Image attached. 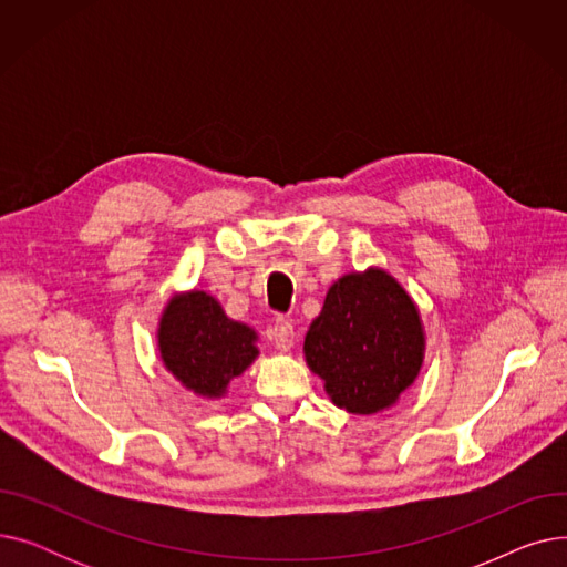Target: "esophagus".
<instances>
[{
  "label": "esophagus",
  "mask_w": 567,
  "mask_h": 567,
  "mask_svg": "<svg viewBox=\"0 0 567 567\" xmlns=\"http://www.w3.org/2000/svg\"><path fill=\"white\" fill-rule=\"evenodd\" d=\"M271 340L282 351L291 349V344H293V326L287 319L278 317L276 323H274V329H271Z\"/></svg>",
  "instance_id": "obj_1"
}]
</instances>
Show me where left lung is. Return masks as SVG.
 <instances>
[{
	"label": "left lung",
	"instance_id": "left-lung-1",
	"mask_svg": "<svg viewBox=\"0 0 567 567\" xmlns=\"http://www.w3.org/2000/svg\"><path fill=\"white\" fill-rule=\"evenodd\" d=\"M303 351L336 406L361 415L383 411L421 372L419 308L381 268L342 276L310 323Z\"/></svg>",
	"mask_w": 567,
	"mask_h": 567
}]
</instances>
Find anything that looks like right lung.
I'll return each instance as SVG.
<instances>
[{
    "label": "right lung",
    "instance_id": "right-lung-1",
    "mask_svg": "<svg viewBox=\"0 0 567 567\" xmlns=\"http://www.w3.org/2000/svg\"><path fill=\"white\" fill-rule=\"evenodd\" d=\"M255 340L250 326L229 319L206 291L174 296L158 326L165 368L202 398L225 395L229 381L257 359Z\"/></svg>",
    "mask_w": 567,
    "mask_h": 567
}]
</instances>
